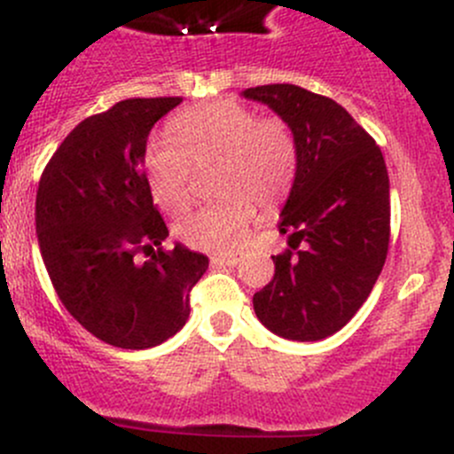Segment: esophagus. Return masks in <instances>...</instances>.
<instances>
[{"mask_svg": "<svg viewBox=\"0 0 454 454\" xmlns=\"http://www.w3.org/2000/svg\"><path fill=\"white\" fill-rule=\"evenodd\" d=\"M213 263H219V266H237L241 262V253H223V254H215L210 259Z\"/></svg>", "mask_w": 454, "mask_h": 454, "instance_id": "esophagus-1", "label": "esophagus"}]
</instances>
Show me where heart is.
<instances>
[{"instance_id":"b5f03b06","label":"heart","mask_w":454,"mask_h":454,"mask_svg":"<svg viewBox=\"0 0 454 454\" xmlns=\"http://www.w3.org/2000/svg\"><path fill=\"white\" fill-rule=\"evenodd\" d=\"M170 137H153L144 170L153 200L179 215L191 204L195 168L215 164L219 200L179 219L175 235L191 248L228 250L244 239L257 204L275 208L297 175V142L279 117H257L250 106L217 99L191 106L170 121Z\"/></svg>"}]
</instances>
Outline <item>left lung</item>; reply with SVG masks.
I'll return each mask as SVG.
<instances>
[{"label": "left lung", "instance_id": "left-lung-1", "mask_svg": "<svg viewBox=\"0 0 454 454\" xmlns=\"http://www.w3.org/2000/svg\"><path fill=\"white\" fill-rule=\"evenodd\" d=\"M290 126L297 175L279 215L290 250L272 257L275 277L254 293L270 333L319 341L344 328L384 268L390 241V182L375 139L330 97L294 83L246 88Z\"/></svg>", "mask_w": 454, "mask_h": 454}]
</instances>
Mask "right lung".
<instances>
[{
    "label": "right lung",
    "instance_id": "obj_1",
    "mask_svg": "<svg viewBox=\"0 0 454 454\" xmlns=\"http://www.w3.org/2000/svg\"><path fill=\"white\" fill-rule=\"evenodd\" d=\"M179 104L182 97H135L86 117L39 179L35 226L57 297L117 348H153L179 333L208 268L206 254L161 246L168 228L144 173L151 129Z\"/></svg>",
    "mask_w": 454,
    "mask_h": 454
}]
</instances>
